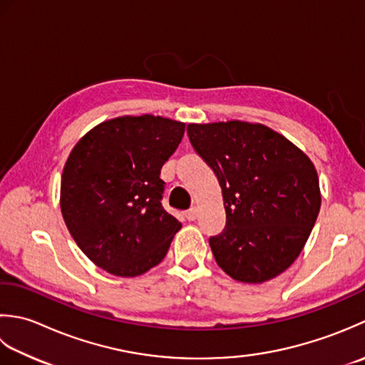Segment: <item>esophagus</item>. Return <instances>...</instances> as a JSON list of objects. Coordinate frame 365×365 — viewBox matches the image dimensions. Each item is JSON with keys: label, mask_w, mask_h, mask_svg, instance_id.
<instances>
[{"label": "esophagus", "mask_w": 365, "mask_h": 365, "mask_svg": "<svg viewBox=\"0 0 365 365\" xmlns=\"http://www.w3.org/2000/svg\"><path fill=\"white\" fill-rule=\"evenodd\" d=\"M197 207L195 206H192L190 207V210L187 211V212H185V219H187L189 222H193V220H195L197 219Z\"/></svg>", "instance_id": "obj_1"}]
</instances>
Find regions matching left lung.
Returning <instances> with one entry per match:
<instances>
[{
  "label": "left lung",
  "instance_id": "obj_1",
  "mask_svg": "<svg viewBox=\"0 0 365 365\" xmlns=\"http://www.w3.org/2000/svg\"><path fill=\"white\" fill-rule=\"evenodd\" d=\"M187 135L224 197L225 228L210 237L215 262L244 284L277 277L299 257L318 217L314 163L263 124H189Z\"/></svg>",
  "mask_w": 365,
  "mask_h": 365
}]
</instances>
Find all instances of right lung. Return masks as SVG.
Instances as JSON below:
<instances>
[{"instance_id": "right-lung-1", "label": "right lung", "mask_w": 365, "mask_h": 365, "mask_svg": "<svg viewBox=\"0 0 365 365\" xmlns=\"http://www.w3.org/2000/svg\"><path fill=\"white\" fill-rule=\"evenodd\" d=\"M185 124L120 116L73 146L61 178V212L81 252L113 276L135 277L159 264L181 224L160 203V168Z\"/></svg>"}]
</instances>
